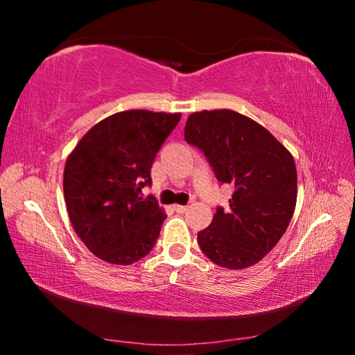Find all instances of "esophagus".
<instances>
[{
	"label": "esophagus",
	"instance_id": "1",
	"mask_svg": "<svg viewBox=\"0 0 355 355\" xmlns=\"http://www.w3.org/2000/svg\"><path fill=\"white\" fill-rule=\"evenodd\" d=\"M173 209H175L177 213L183 214V213H186V209H188V205H173Z\"/></svg>",
	"mask_w": 355,
	"mask_h": 355
}]
</instances>
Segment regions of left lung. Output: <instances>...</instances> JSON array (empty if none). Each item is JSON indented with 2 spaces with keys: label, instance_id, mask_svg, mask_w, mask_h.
Returning a JSON list of instances; mask_svg holds the SVG:
<instances>
[{
  "label": "left lung",
  "instance_id": "obj_1",
  "mask_svg": "<svg viewBox=\"0 0 355 355\" xmlns=\"http://www.w3.org/2000/svg\"><path fill=\"white\" fill-rule=\"evenodd\" d=\"M184 139L235 189L230 208H216L211 224L197 233L202 252L227 269L258 263L284 236L296 207L291 153L260 123L230 110L191 114Z\"/></svg>",
  "mask_w": 355,
  "mask_h": 355
}]
</instances>
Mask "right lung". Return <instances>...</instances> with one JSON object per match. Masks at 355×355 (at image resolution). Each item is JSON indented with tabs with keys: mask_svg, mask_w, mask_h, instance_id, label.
<instances>
[{
	"mask_svg": "<svg viewBox=\"0 0 355 355\" xmlns=\"http://www.w3.org/2000/svg\"><path fill=\"white\" fill-rule=\"evenodd\" d=\"M182 114L123 111L84 135L64 169V197L76 235L100 260L133 264L153 249L167 214L150 169Z\"/></svg>",
	"mask_w": 355,
	"mask_h": 355,
	"instance_id": "add662e5",
	"label": "right lung"
}]
</instances>
